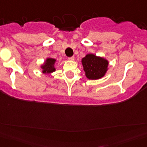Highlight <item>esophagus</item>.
<instances>
[{
  "label": "esophagus",
  "mask_w": 147,
  "mask_h": 147,
  "mask_svg": "<svg viewBox=\"0 0 147 147\" xmlns=\"http://www.w3.org/2000/svg\"><path fill=\"white\" fill-rule=\"evenodd\" d=\"M68 59H69V60H74V59H75V57L74 56L70 57L68 58Z\"/></svg>",
  "instance_id": "1"
}]
</instances>
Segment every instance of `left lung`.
Instances as JSON below:
<instances>
[{"instance_id": "obj_1", "label": "left lung", "mask_w": 147, "mask_h": 147, "mask_svg": "<svg viewBox=\"0 0 147 147\" xmlns=\"http://www.w3.org/2000/svg\"><path fill=\"white\" fill-rule=\"evenodd\" d=\"M82 65L88 79L98 80L106 73L108 61L100 57L88 54L82 59Z\"/></svg>"}]
</instances>
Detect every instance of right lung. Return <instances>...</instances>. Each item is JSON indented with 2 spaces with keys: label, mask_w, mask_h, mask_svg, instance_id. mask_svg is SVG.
I'll use <instances>...</instances> for the list:
<instances>
[{
  "label": "right lung",
  "mask_w": 147,
  "mask_h": 147,
  "mask_svg": "<svg viewBox=\"0 0 147 147\" xmlns=\"http://www.w3.org/2000/svg\"><path fill=\"white\" fill-rule=\"evenodd\" d=\"M56 59L53 58H47L45 62L44 65L41 66L42 69V72L45 74H50L56 70L55 67Z\"/></svg>",
  "instance_id": "right-lung-1"
}]
</instances>
